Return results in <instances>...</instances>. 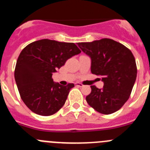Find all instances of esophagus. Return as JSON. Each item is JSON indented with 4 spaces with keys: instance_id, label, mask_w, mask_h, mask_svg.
Here are the masks:
<instances>
[{
    "instance_id": "esophagus-1",
    "label": "esophagus",
    "mask_w": 150,
    "mask_h": 150,
    "mask_svg": "<svg viewBox=\"0 0 150 150\" xmlns=\"http://www.w3.org/2000/svg\"><path fill=\"white\" fill-rule=\"evenodd\" d=\"M75 85H76V86H77V87H83V86H83V85L82 84V83H75Z\"/></svg>"
}]
</instances>
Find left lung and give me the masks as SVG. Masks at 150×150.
Segmentation results:
<instances>
[{"label": "left lung", "instance_id": "1", "mask_svg": "<svg viewBox=\"0 0 150 150\" xmlns=\"http://www.w3.org/2000/svg\"><path fill=\"white\" fill-rule=\"evenodd\" d=\"M78 46L91 59V72L101 76L102 88L91 86L87 103L102 114H111L129 98L137 77V65L131 50L113 40L104 38Z\"/></svg>", "mask_w": 150, "mask_h": 150}]
</instances>
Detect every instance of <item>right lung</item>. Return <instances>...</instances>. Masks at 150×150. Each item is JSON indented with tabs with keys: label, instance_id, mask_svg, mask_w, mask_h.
<instances>
[{
	"label": "right lung",
	"instance_id": "obj_1",
	"mask_svg": "<svg viewBox=\"0 0 150 150\" xmlns=\"http://www.w3.org/2000/svg\"><path fill=\"white\" fill-rule=\"evenodd\" d=\"M80 52L75 43L48 39L33 42L22 50L14 76L21 98L32 112L51 116L63 107L74 84L62 86L54 83L52 76Z\"/></svg>",
	"mask_w": 150,
	"mask_h": 150
}]
</instances>
